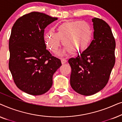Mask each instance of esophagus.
<instances>
[{"instance_id": "1", "label": "esophagus", "mask_w": 122, "mask_h": 122, "mask_svg": "<svg viewBox=\"0 0 122 122\" xmlns=\"http://www.w3.org/2000/svg\"><path fill=\"white\" fill-rule=\"evenodd\" d=\"M61 63H62V64H66V61H66V59H64V58H62V59H61Z\"/></svg>"}]
</instances>
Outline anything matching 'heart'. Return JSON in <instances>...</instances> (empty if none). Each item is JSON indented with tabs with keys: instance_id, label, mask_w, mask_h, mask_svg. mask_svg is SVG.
Wrapping results in <instances>:
<instances>
[{
	"instance_id": "b5f03b06",
	"label": "heart",
	"mask_w": 122,
	"mask_h": 122,
	"mask_svg": "<svg viewBox=\"0 0 122 122\" xmlns=\"http://www.w3.org/2000/svg\"><path fill=\"white\" fill-rule=\"evenodd\" d=\"M93 37V31L89 23L84 21H70L58 26L56 35L48 33L45 36L46 46L53 53H56L63 41L65 46L62 53L70 51L80 54L88 49Z\"/></svg>"
}]
</instances>
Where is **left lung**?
Masks as SVG:
<instances>
[{"label": "left lung", "instance_id": "left-lung-1", "mask_svg": "<svg viewBox=\"0 0 122 122\" xmlns=\"http://www.w3.org/2000/svg\"><path fill=\"white\" fill-rule=\"evenodd\" d=\"M94 39L86 51L68 60L71 68L70 83L76 93L91 96L103 89L115 64L116 41L109 25L92 19Z\"/></svg>", "mask_w": 122, "mask_h": 122}]
</instances>
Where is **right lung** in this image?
<instances>
[{"instance_id": "obj_1", "label": "right lung", "mask_w": 122, "mask_h": 122, "mask_svg": "<svg viewBox=\"0 0 122 122\" xmlns=\"http://www.w3.org/2000/svg\"><path fill=\"white\" fill-rule=\"evenodd\" d=\"M33 11L20 17L13 25L9 41V68L16 86L33 96L51 88L53 76L61 66V60L46 49L44 29L57 20Z\"/></svg>"}]
</instances>
